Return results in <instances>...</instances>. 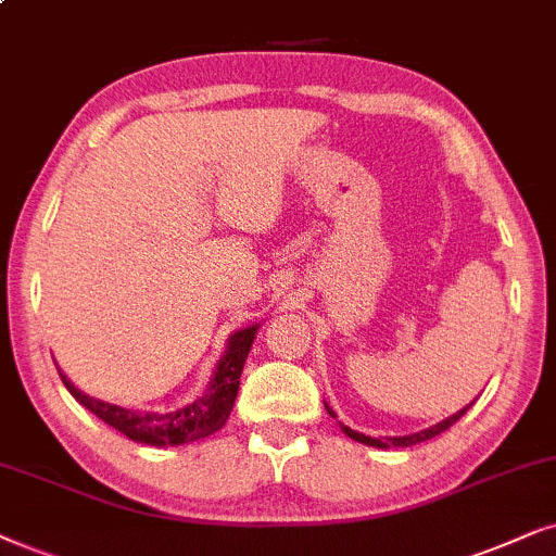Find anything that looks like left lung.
<instances>
[{"instance_id":"left-lung-1","label":"left lung","mask_w":556,"mask_h":556,"mask_svg":"<svg viewBox=\"0 0 556 556\" xmlns=\"http://www.w3.org/2000/svg\"><path fill=\"white\" fill-rule=\"evenodd\" d=\"M325 409H328L330 417H336V412H332L328 404H325ZM465 412H468V406H465V409H460L457 414H453V417H447L445 421H440V425H434V427H429V429H421V432L406 434V438H383V440H376V438H366V434H361V432H353V429H348V427H343V432H345L351 440L364 442V445H371V447H409V445H417V442H427V440L438 438L440 432H445V429L453 427L455 421L460 419Z\"/></svg>"}]
</instances>
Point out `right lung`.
<instances>
[{
  "label": "right lung",
  "instance_id": "obj_1",
  "mask_svg": "<svg viewBox=\"0 0 556 556\" xmlns=\"http://www.w3.org/2000/svg\"><path fill=\"white\" fill-rule=\"evenodd\" d=\"M258 325H249L239 332H233L228 340V351L216 368L208 391L201 399L185 406V409L167 412V414H137L131 409H122L116 404H103L99 399H91L73 387V383L61 374L65 389L76 396L78 404H84L88 412L106 421L109 427L127 434L129 440L144 442V445L165 447V445H185L218 432L226 425L228 414L233 409L236 394H239V379L247 364V355L254 343Z\"/></svg>",
  "mask_w": 556,
  "mask_h": 556
}]
</instances>
